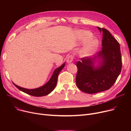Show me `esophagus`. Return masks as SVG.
I'll list each match as a JSON object with an SVG mask.
<instances>
[{
    "instance_id": "34e87169",
    "label": "esophagus",
    "mask_w": 131,
    "mask_h": 131,
    "mask_svg": "<svg viewBox=\"0 0 131 131\" xmlns=\"http://www.w3.org/2000/svg\"><path fill=\"white\" fill-rule=\"evenodd\" d=\"M73 60V56H72V55H71V56H69L67 58V59H66V61L67 63L68 64V63H71L72 62Z\"/></svg>"
}]
</instances>
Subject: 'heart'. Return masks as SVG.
I'll return each mask as SVG.
<instances>
[{
	"mask_svg": "<svg viewBox=\"0 0 131 131\" xmlns=\"http://www.w3.org/2000/svg\"><path fill=\"white\" fill-rule=\"evenodd\" d=\"M92 37V33L89 31L82 30L80 32L79 40L82 41H88L84 45L81 51V54L83 57L90 56L98 49L99 46V41L94 38L90 39Z\"/></svg>",
	"mask_w": 131,
	"mask_h": 131,
	"instance_id": "b5f03b06",
	"label": "heart"
}]
</instances>
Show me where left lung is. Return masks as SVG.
I'll return each instance as SVG.
<instances>
[{"mask_svg": "<svg viewBox=\"0 0 131 131\" xmlns=\"http://www.w3.org/2000/svg\"><path fill=\"white\" fill-rule=\"evenodd\" d=\"M97 28L102 32V50L97 56L82 58L77 64V85L80 90L89 94L108 90L122 70L119 43L109 31Z\"/></svg>", "mask_w": 131, "mask_h": 131, "instance_id": "1", "label": "left lung"}]
</instances>
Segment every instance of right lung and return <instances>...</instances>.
<instances>
[{
    "label": "right lung",
    "mask_w": 131,
    "mask_h": 131,
    "mask_svg": "<svg viewBox=\"0 0 131 131\" xmlns=\"http://www.w3.org/2000/svg\"><path fill=\"white\" fill-rule=\"evenodd\" d=\"M65 65V63H64L60 67L57 68L56 69H55L50 80L48 81V82H47L45 85L39 88L33 89H29L20 87L14 83L13 82V83L17 88H18L19 90L31 95L35 96V97H42V96L47 95L50 93L54 90L55 87H56L58 75L62 70V69L64 67Z\"/></svg>",
    "instance_id": "add662e5"
}]
</instances>
